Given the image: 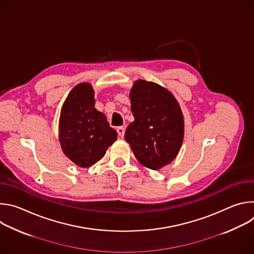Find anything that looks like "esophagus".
Wrapping results in <instances>:
<instances>
[{
	"label": "esophagus",
	"mask_w": 254,
	"mask_h": 254,
	"mask_svg": "<svg viewBox=\"0 0 254 254\" xmlns=\"http://www.w3.org/2000/svg\"><path fill=\"white\" fill-rule=\"evenodd\" d=\"M117 131H118L119 135H120L121 137H123V136L125 135V131H126V128H125L124 127H118V129H117Z\"/></svg>",
	"instance_id": "1"
}]
</instances>
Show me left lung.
Masks as SVG:
<instances>
[{
	"mask_svg": "<svg viewBox=\"0 0 254 254\" xmlns=\"http://www.w3.org/2000/svg\"><path fill=\"white\" fill-rule=\"evenodd\" d=\"M134 121L125 138L136 160L158 170L178 155L184 137V120L173 94L161 85L146 80L134 82L130 93Z\"/></svg>",
	"mask_w": 254,
	"mask_h": 254,
	"instance_id": "1",
	"label": "left lung"
}]
</instances>
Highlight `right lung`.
I'll return each instance as SVG.
<instances>
[{
    "mask_svg": "<svg viewBox=\"0 0 254 254\" xmlns=\"http://www.w3.org/2000/svg\"><path fill=\"white\" fill-rule=\"evenodd\" d=\"M93 93L89 83L76 85L64 101L59 121L61 148L81 168L98 162L118 137L105 116L94 107Z\"/></svg>",
    "mask_w": 254,
    "mask_h": 254,
    "instance_id": "1",
    "label": "right lung"
}]
</instances>
